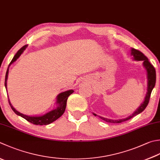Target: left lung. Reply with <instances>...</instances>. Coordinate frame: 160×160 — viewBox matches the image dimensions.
<instances>
[{
    "instance_id": "1",
    "label": "left lung",
    "mask_w": 160,
    "mask_h": 160,
    "mask_svg": "<svg viewBox=\"0 0 160 160\" xmlns=\"http://www.w3.org/2000/svg\"><path fill=\"white\" fill-rule=\"evenodd\" d=\"M131 55L133 56V59L136 61H143V66L144 67L146 68V70L147 71V79H148V88H147V93H146V96L145 97L144 101L143 102L142 105H140V107L137 109V110L134 112V113L130 115V117H128L126 118H123V119H118V120H112V119H109V118H103L102 117H99L101 118V119L104 120L106 122H108V123H121V122L126 121L130 119L131 118H132L134 117H135L136 115L140 114L141 112H142L146 108L148 105V102H149V100L150 98H151V92L154 88V87L155 85V82H156V71H155V68L150 63V62L148 60V59L147 58L146 56L143 54L142 52H140L138 50H136L134 48L131 49ZM93 115L96 116V114L93 113Z\"/></svg>"
}]
</instances>
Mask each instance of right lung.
I'll return each mask as SVG.
<instances>
[{
	"instance_id": "obj_1",
	"label": "right lung",
	"mask_w": 160,
	"mask_h": 160,
	"mask_svg": "<svg viewBox=\"0 0 160 160\" xmlns=\"http://www.w3.org/2000/svg\"><path fill=\"white\" fill-rule=\"evenodd\" d=\"M26 47H27V46L25 45L22 47L21 49L18 50V52L16 53V55L14 56L13 59H12V60L11 61V62L9 64L7 72H6V74H5V86L6 89H7V80H8V73H9V66H10L12 63H14V62L20 57V55L23 52L25 49L26 48ZM72 93H73V89L66 91V92H62L59 93V94L57 96V101H56V103H57V105H58L57 108L52 109V111L48 112V113H46V114L43 115V116H35V117H31V116H28L26 114H21L19 112L17 111L14 108L13 106L12 105L10 101H9V98H8V101H9V105H10L11 108L12 109V110L14 111V112L16 114H17L18 116H20V117H23L28 121L30 122L31 123H33L34 125H40V126H42V125H48V124L52 123L53 121L57 120L58 118L60 117L61 116L64 114L65 109H66V106H67V101L68 97Z\"/></svg>"
}]
</instances>
